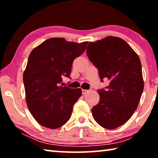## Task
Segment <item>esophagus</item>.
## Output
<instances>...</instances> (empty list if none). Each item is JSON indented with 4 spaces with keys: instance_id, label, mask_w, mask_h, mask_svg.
<instances>
[{
    "instance_id": "esophagus-1",
    "label": "esophagus",
    "mask_w": 158,
    "mask_h": 158,
    "mask_svg": "<svg viewBox=\"0 0 158 158\" xmlns=\"http://www.w3.org/2000/svg\"><path fill=\"white\" fill-rule=\"evenodd\" d=\"M89 92V90H85V89H82V94L83 95H85V94H86V93Z\"/></svg>"
}]
</instances>
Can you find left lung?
<instances>
[{"instance_id":"left-lung-1","label":"left lung","mask_w":158,"mask_h":158,"mask_svg":"<svg viewBox=\"0 0 158 158\" xmlns=\"http://www.w3.org/2000/svg\"><path fill=\"white\" fill-rule=\"evenodd\" d=\"M86 53L101 81L109 80L108 86L98 90L100 99L92 109L93 117L104 128L115 129L130 118L139 102L143 90L140 59L126 42L112 36L90 42Z\"/></svg>"}]
</instances>
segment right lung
Instances as JSON below:
<instances>
[{"label": "right lung", "mask_w": 158, "mask_h": 158, "mask_svg": "<svg viewBox=\"0 0 158 158\" xmlns=\"http://www.w3.org/2000/svg\"><path fill=\"white\" fill-rule=\"evenodd\" d=\"M88 42L75 43L65 39H48L32 51L23 73L26 100L37 122L56 129L68 121L81 89L63 86V77L70 78L73 60L85 52Z\"/></svg>", "instance_id": "add662e5"}]
</instances>
